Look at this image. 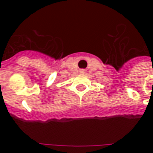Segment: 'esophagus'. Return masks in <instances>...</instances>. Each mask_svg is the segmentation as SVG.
Wrapping results in <instances>:
<instances>
[{
	"instance_id": "1",
	"label": "esophagus",
	"mask_w": 153,
	"mask_h": 153,
	"mask_svg": "<svg viewBox=\"0 0 153 153\" xmlns=\"http://www.w3.org/2000/svg\"><path fill=\"white\" fill-rule=\"evenodd\" d=\"M81 73H83V70H81Z\"/></svg>"
}]
</instances>
